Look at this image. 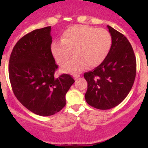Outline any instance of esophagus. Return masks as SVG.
I'll list each match as a JSON object with an SVG mask.
<instances>
[{"instance_id":"obj_1","label":"esophagus","mask_w":148,"mask_h":148,"mask_svg":"<svg viewBox=\"0 0 148 148\" xmlns=\"http://www.w3.org/2000/svg\"><path fill=\"white\" fill-rule=\"evenodd\" d=\"M79 77H80V75H74V76H73V77H74L75 80H77Z\"/></svg>"}]
</instances>
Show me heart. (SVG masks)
<instances>
[{
	"label": "heart",
	"instance_id": "obj_1",
	"mask_svg": "<svg viewBox=\"0 0 148 148\" xmlns=\"http://www.w3.org/2000/svg\"><path fill=\"white\" fill-rule=\"evenodd\" d=\"M111 45L112 37L108 30L76 25L63 32L61 41H53L51 52L56 61L60 65L65 64L73 52L75 57L64 65L62 71L77 73L86 66L91 68L100 65L108 56Z\"/></svg>",
	"mask_w": 148,
	"mask_h": 148
}]
</instances>
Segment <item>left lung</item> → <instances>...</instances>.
I'll list each match as a JSON object with an SVG mask.
<instances>
[{
    "instance_id": "1",
    "label": "left lung",
    "mask_w": 148,
    "mask_h": 148,
    "mask_svg": "<svg viewBox=\"0 0 148 148\" xmlns=\"http://www.w3.org/2000/svg\"><path fill=\"white\" fill-rule=\"evenodd\" d=\"M112 45L104 61L92 71L85 73L88 83L87 103L108 110L123 101L130 92L136 75V58L127 38L110 25Z\"/></svg>"
}]
</instances>
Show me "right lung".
I'll return each mask as SVG.
<instances>
[{"instance_id": "right-lung-1", "label": "right lung", "mask_w": 148, "mask_h": 148, "mask_svg": "<svg viewBox=\"0 0 148 148\" xmlns=\"http://www.w3.org/2000/svg\"><path fill=\"white\" fill-rule=\"evenodd\" d=\"M51 27L24 36L13 48L8 73L13 93L27 109L50 116L65 106V95L75 80L70 75L55 77L58 68L51 52Z\"/></svg>"}]
</instances>
